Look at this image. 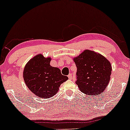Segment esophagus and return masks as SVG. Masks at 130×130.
Instances as JSON below:
<instances>
[{
  "instance_id": "1",
  "label": "esophagus",
  "mask_w": 130,
  "mask_h": 130,
  "mask_svg": "<svg viewBox=\"0 0 130 130\" xmlns=\"http://www.w3.org/2000/svg\"><path fill=\"white\" fill-rule=\"evenodd\" d=\"M68 77H69V79H70V80H72V78H73V76H72V74H71V73H70L68 75Z\"/></svg>"
}]
</instances>
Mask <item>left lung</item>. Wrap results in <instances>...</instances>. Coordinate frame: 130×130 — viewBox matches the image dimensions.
Returning a JSON list of instances; mask_svg holds the SVG:
<instances>
[{
  "instance_id": "obj_1",
  "label": "left lung",
  "mask_w": 130,
  "mask_h": 130,
  "mask_svg": "<svg viewBox=\"0 0 130 130\" xmlns=\"http://www.w3.org/2000/svg\"><path fill=\"white\" fill-rule=\"evenodd\" d=\"M74 61L77 67L76 83L80 91L93 96L104 92L111 75L110 62L101 54L88 50L74 58Z\"/></svg>"
}]
</instances>
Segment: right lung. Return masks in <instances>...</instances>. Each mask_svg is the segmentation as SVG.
Returning <instances> with one entry per match:
<instances>
[{"instance_id":"1","label":"right lung","mask_w":130,"mask_h":130,"mask_svg":"<svg viewBox=\"0 0 130 130\" xmlns=\"http://www.w3.org/2000/svg\"><path fill=\"white\" fill-rule=\"evenodd\" d=\"M51 58L42 54L35 56L25 67L23 76L29 89L42 98H50L58 92L61 84L68 79L57 67L51 66Z\"/></svg>"}]
</instances>
